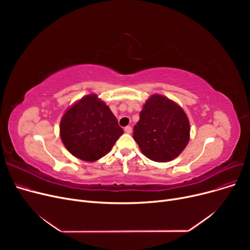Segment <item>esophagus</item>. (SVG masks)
I'll list each match as a JSON object with an SVG mask.
<instances>
[{
  "instance_id": "esophagus-1",
  "label": "esophagus",
  "mask_w": 250,
  "mask_h": 250,
  "mask_svg": "<svg viewBox=\"0 0 250 250\" xmlns=\"http://www.w3.org/2000/svg\"><path fill=\"white\" fill-rule=\"evenodd\" d=\"M125 132L126 134H130V133H132V127H130L129 125L125 126Z\"/></svg>"
}]
</instances>
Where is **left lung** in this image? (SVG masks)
<instances>
[{
  "mask_svg": "<svg viewBox=\"0 0 250 250\" xmlns=\"http://www.w3.org/2000/svg\"><path fill=\"white\" fill-rule=\"evenodd\" d=\"M133 138L149 159L168 162L176 158L188 145V118L175 102L155 94L143 106Z\"/></svg>",
  "mask_w": 250,
  "mask_h": 250,
  "instance_id": "obj_1",
  "label": "left lung"
}]
</instances>
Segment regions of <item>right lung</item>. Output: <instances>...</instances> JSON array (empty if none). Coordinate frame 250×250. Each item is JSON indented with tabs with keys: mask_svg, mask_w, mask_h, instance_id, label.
Wrapping results in <instances>:
<instances>
[{
	"mask_svg": "<svg viewBox=\"0 0 250 250\" xmlns=\"http://www.w3.org/2000/svg\"><path fill=\"white\" fill-rule=\"evenodd\" d=\"M60 130L69 152L89 162L106 155L124 134L109 107L96 95H87L69 108L62 118Z\"/></svg>",
	"mask_w": 250,
	"mask_h": 250,
	"instance_id": "add662e5",
	"label": "right lung"
}]
</instances>
